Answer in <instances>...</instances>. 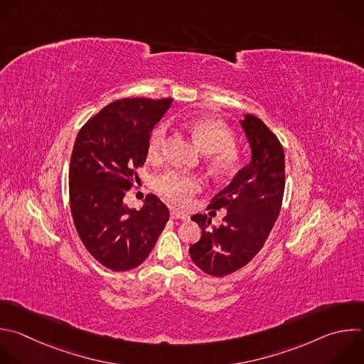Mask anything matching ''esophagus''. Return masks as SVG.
<instances>
[{"mask_svg":"<svg viewBox=\"0 0 364 364\" xmlns=\"http://www.w3.org/2000/svg\"><path fill=\"white\" fill-rule=\"evenodd\" d=\"M171 218H174V220H184V221H187L190 217L186 214V213H183V211H180V210H171Z\"/></svg>","mask_w":364,"mask_h":364,"instance_id":"obj_1","label":"esophagus"}]
</instances>
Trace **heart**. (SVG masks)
Returning <instances> with one entry per match:
<instances>
[{"instance_id": "1", "label": "heart", "mask_w": 364, "mask_h": 364, "mask_svg": "<svg viewBox=\"0 0 364 364\" xmlns=\"http://www.w3.org/2000/svg\"><path fill=\"white\" fill-rule=\"evenodd\" d=\"M186 129L198 141L211 170L220 176L237 171L243 161L240 150L234 146V133L223 121L211 117H193L184 121ZM168 141V129L166 123L154 127L149 137L147 153L153 160H159L166 154ZM201 178L194 174L168 170L154 180L156 190L176 204H186L190 197L201 188Z\"/></svg>"}]
</instances>
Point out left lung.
Listing matches in <instances>:
<instances>
[{
	"label": "left lung",
	"mask_w": 364,
	"mask_h": 364,
	"mask_svg": "<svg viewBox=\"0 0 364 364\" xmlns=\"http://www.w3.org/2000/svg\"><path fill=\"white\" fill-rule=\"evenodd\" d=\"M253 159L207 208L227 210L223 224L208 230L207 214H194L201 237L188 252L204 273L223 277L245 267L264 246L279 217L284 194L283 146L263 121L246 114L241 121Z\"/></svg>",
	"instance_id": "8db88e82"
}]
</instances>
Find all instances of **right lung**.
Here are the masks:
<instances>
[{
    "mask_svg": "<svg viewBox=\"0 0 364 364\" xmlns=\"http://www.w3.org/2000/svg\"><path fill=\"white\" fill-rule=\"evenodd\" d=\"M171 98H123L91 117L77 134L70 161V208L88 253L112 272L140 266L150 255L170 211L154 194L140 210L123 203L147 159L154 126Z\"/></svg>",
    "mask_w": 364,
    "mask_h": 364,
    "instance_id": "add662e5",
    "label": "right lung"
}]
</instances>
